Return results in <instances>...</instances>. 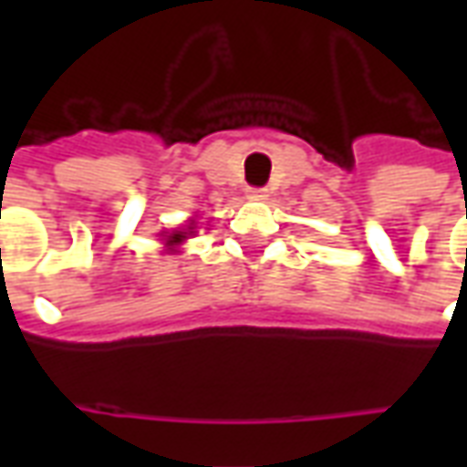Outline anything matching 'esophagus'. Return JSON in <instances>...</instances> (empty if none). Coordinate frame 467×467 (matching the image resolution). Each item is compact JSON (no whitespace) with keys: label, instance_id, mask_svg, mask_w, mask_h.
<instances>
[{"label":"esophagus","instance_id":"34e87169","mask_svg":"<svg viewBox=\"0 0 467 467\" xmlns=\"http://www.w3.org/2000/svg\"><path fill=\"white\" fill-rule=\"evenodd\" d=\"M270 192L265 187H250V200H267Z\"/></svg>","mask_w":467,"mask_h":467}]
</instances>
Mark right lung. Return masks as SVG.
Returning <instances> with one entry per match:
<instances>
[{
	"label": "right lung",
	"mask_w": 467,
	"mask_h": 467,
	"mask_svg": "<svg viewBox=\"0 0 467 467\" xmlns=\"http://www.w3.org/2000/svg\"><path fill=\"white\" fill-rule=\"evenodd\" d=\"M194 230H197V223H194V220H190V223L184 224V227H180V230H172V233H164L162 234V237H164V247H167L170 253H174V250H177V247H180V244H182L184 240L190 237V234H194Z\"/></svg>",
	"instance_id": "obj_1"
}]
</instances>
